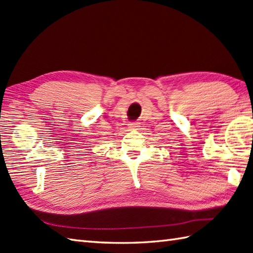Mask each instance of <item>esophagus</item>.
<instances>
[{
    "label": "esophagus",
    "mask_w": 253,
    "mask_h": 253,
    "mask_svg": "<svg viewBox=\"0 0 253 253\" xmlns=\"http://www.w3.org/2000/svg\"><path fill=\"white\" fill-rule=\"evenodd\" d=\"M138 126H139L138 123H130V124H128V127H129L130 129H137Z\"/></svg>",
    "instance_id": "1"
}]
</instances>
